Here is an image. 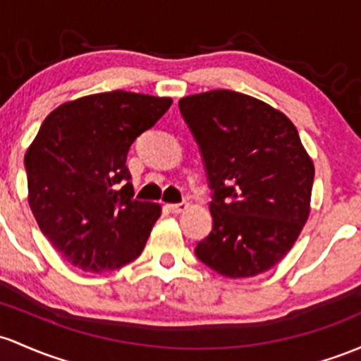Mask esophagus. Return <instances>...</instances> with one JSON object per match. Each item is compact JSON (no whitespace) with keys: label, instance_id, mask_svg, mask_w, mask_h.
I'll return each instance as SVG.
<instances>
[{"label":"esophagus","instance_id":"esophagus-1","mask_svg":"<svg viewBox=\"0 0 361 361\" xmlns=\"http://www.w3.org/2000/svg\"><path fill=\"white\" fill-rule=\"evenodd\" d=\"M187 209H188L187 202H180V204H169L168 205V211L171 214H180V212L187 211Z\"/></svg>","mask_w":361,"mask_h":361}]
</instances>
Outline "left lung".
I'll return each instance as SVG.
<instances>
[{
	"label": "left lung",
	"mask_w": 361,
	"mask_h": 361,
	"mask_svg": "<svg viewBox=\"0 0 361 361\" xmlns=\"http://www.w3.org/2000/svg\"><path fill=\"white\" fill-rule=\"evenodd\" d=\"M199 144L212 229L195 255L217 274L252 277L279 262L310 214L314 162L281 111L235 90L180 99Z\"/></svg>",
	"instance_id": "obj_1"
}]
</instances>
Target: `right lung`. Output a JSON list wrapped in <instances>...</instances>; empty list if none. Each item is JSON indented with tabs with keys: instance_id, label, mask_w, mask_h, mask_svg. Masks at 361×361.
<instances>
[{
	"instance_id": "1",
	"label": "right lung",
	"mask_w": 361,
	"mask_h": 361,
	"mask_svg": "<svg viewBox=\"0 0 361 361\" xmlns=\"http://www.w3.org/2000/svg\"><path fill=\"white\" fill-rule=\"evenodd\" d=\"M171 102L113 90L65 102L42 121L23 161L29 205L71 265L108 272L144 250L161 205L133 199L126 156Z\"/></svg>"
}]
</instances>
